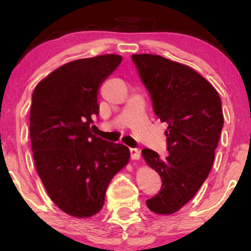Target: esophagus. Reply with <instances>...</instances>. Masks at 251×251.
<instances>
[{
	"mask_svg": "<svg viewBox=\"0 0 251 251\" xmlns=\"http://www.w3.org/2000/svg\"><path fill=\"white\" fill-rule=\"evenodd\" d=\"M130 156L132 160H138L140 157V151L138 149H130Z\"/></svg>",
	"mask_w": 251,
	"mask_h": 251,
	"instance_id": "34e87169",
	"label": "esophagus"
}]
</instances>
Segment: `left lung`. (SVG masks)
Returning a JSON list of instances; mask_svg holds the SVG:
<instances>
[{
  "label": "left lung",
  "instance_id": "1",
  "mask_svg": "<svg viewBox=\"0 0 251 251\" xmlns=\"http://www.w3.org/2000/svg\"><path fill=\"white\" fill-rule=\"evenodd\" d=\"M150 92L153 111L167 122L166 159L150 149L142 155L162 186L146 201L151 211L170 215L186 204L207 179L224 125L216 89L191 67L157 54H132Z\"/></svg>",
  "mask_w": 251,
  "mask_h": 251
}]
</instances>
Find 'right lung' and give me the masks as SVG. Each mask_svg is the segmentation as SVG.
<instances>
[{
	"label": "right lung",
	"mask_w": 251,
	"mask_h": 251,
	"mask_svg": "<svg viewBox=\"0 0 251 251\" xmlns=\"http://www.w3.org/2000/svg\"><path fill=\"white\" fill-rule=\"evenodd\" d=\"M122 61L102 54L57 68L34 89L29 133L37 174L58 208L77 218L100 211L129 149L91 133L102 82Z\"/></svg>",
	"instance_id": "add662e5"
}]
</instances>
